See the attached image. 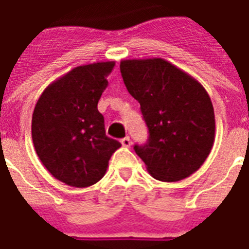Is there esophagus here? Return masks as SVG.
<instances>
[{
  "instance_id": "esophagus-1",
  "label": "esophagus",
  "mask_w": 249,
  "mask_h": 249,
  "mask_svg": "<svg viewBox=\"0 0 249 249\" xmlns=\"http://www.w3.org/2000/svg\"><path fill=\"white\" fill-rule=\"evenodd\" d=\"M121 142H122L123 146H126V148H128V146L131 145V139L128 138V136H126V138H123L122 140H121Z\"/></svg>"
}]
</instances>
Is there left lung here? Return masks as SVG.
I'll use <instances>...</instances> for the list:
<instances>
[{"instance_id": "8db88e82", "label": "left lung", "mask_w": 249, "mask_h": 249, "mask_svg": "<svg viewBox=\"0 0 249 249\" xmlns=\"http://www.w3.org/2000/svg\"><path fill=\"white\" fill-rule=\"evenodd\" d=\"M121 74L149 131L145 144L134 145L146 170L162 182L194 174L214 142V110L207 90L162 58L123 59Z\"/></svg>"}]
</instances>
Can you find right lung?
I'll use <instances>...</instances> for the list:
<instances>
[{
  "label": "right lung",
  "mask_w": 249,
  "mask_h": 249,
  "mask_svg": "<svg viewBox=\"0 0 249 249\" xmlns=\"http://www.w3.org/2000/svg\"><path fill=\"white\" fill-rule=\"evenodd\" d=\"M115 62L78 66L46 87L32 114V140L42 165L67 186L89 187L107 173L121 142L105 134L97 104Z\"/></svg>",
  "instance_id": "add662e5"
}]
</instances>
